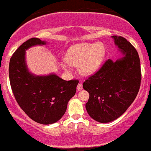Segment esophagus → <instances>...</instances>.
Returning a JSON list of instances; mask_svg holds the SVG:
<instances>
[{
    "label": "esophagus",
    "instance_id": "34e87169",
    "mask_svg": "<svg viewBox=\"0 0 151 151\" xmlns=\"http://www.w3.org/2000/svg\"><path fill=\"white\" fill-rule=\"evenodd\" d=\"M83 85H82V83H79L78 85H77V89L78 91H80L83 90Z\"/></svg>",
    "mask_w": 151,
    "mask_h": 151
}]
</instances>
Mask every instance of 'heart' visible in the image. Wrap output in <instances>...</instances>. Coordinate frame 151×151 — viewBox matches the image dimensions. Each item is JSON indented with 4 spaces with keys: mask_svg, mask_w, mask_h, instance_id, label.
I'll return each mask as SVG.
<instances>
[{
    "mask_svg": "<svg viewBox=\"0 0 151 151\" xmlns=\"http://www.w3.org/2000/svg\"><path fill=\"white\" fill-rule=\"evenodd\" d=\"M105 55L104 45L101 43H81L70 47L66 55L67 63L71 66H79L82 74L89 76L99 68ZM64 68H68L66 64Z\"/></svg>",
    "mask_w": 151,
    "mask_h": 151,
    "instance_id": "b5f03b06",
    "label": "heart"
}]
</instances>
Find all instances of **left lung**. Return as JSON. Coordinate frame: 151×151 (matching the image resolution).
<instances>
[{
    "instance_id": "obj_1",
    "label": "left lung",
    "mask_w": 151,
    "mask_h": 151,
    "mask_svg": "<svg viewBox=\"0 0 151 151\" xmlns=\"http://www.w3.org/2000/svg\"><path fill=\"white\" fill-rule=\"evenodd\" d=\"M112 38L123 57L115 62L108 59L83 85L90 94L87 112L93 119L104 123L115 121L126 112L137 96L142 78L136 49L122 36Z\"/></svg>"
}]
</instances>
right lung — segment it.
I'll return each instance as SVG.
<instances>
[{
    "label": "right lung",
    "instance_id": "obj_1",
    "mask_svg": "<svg viewBox=\"0 0 151 151\" xmlns=\"http://www.w3.org/2000/svg\"><path fill=\"white\" fill-rule=\"evenodd\" d=\"M45 44L38 38H31L22 44L11 58L9 75L12 92L21 109L33 121L47 125L57 122L64 115L79 80L66 81L55 74L40 77L29 72L25 50Z\"/></svg>",
    "mask_w": 151,
    "mask_h": 151
}]
</instances>
